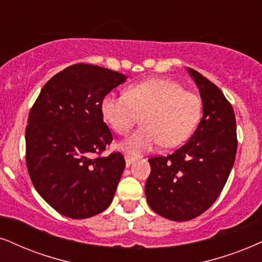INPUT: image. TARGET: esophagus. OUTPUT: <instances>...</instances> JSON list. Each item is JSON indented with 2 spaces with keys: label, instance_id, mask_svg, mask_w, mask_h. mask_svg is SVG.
Returning <instances> with one entry per match:
<instances>
[{
  "label": "esophagus",
  "instance_id": "1",
  "mask_svg": "<svg viewBox=\"0 0 262 262\" xmlns=\"http://www.w3.org/2000/svg\"><path fill=\"white\" fill-rule=\"evenodd\" d=\"M125 165L129 167V165H132V163L134 162V157H130V156H125Z\"/></svg>",
  "mask_w": 262,
  "mask_h": 262
}]
</instances>
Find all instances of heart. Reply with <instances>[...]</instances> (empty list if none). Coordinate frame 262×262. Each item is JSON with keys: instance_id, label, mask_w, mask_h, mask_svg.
<instances>
[{"instance_id": "1", "label": "heart", "mask_w": 262, "mask_h": 262, "mask_svg": "<svg viewBox=\"0 0 262 262\" xmlns=\"http://www.w3.org/2000/svg\"><path fill=\"white\" fill-rule=\"evenodd\" d=\"M104 121L117 134L125 135L138 123L142 127L118 146L139 156L156 146L175 147L186 141L201 120L202 101L173 79L151 78L128 87L125 94L105 95Z\"/></svg>"}]
</instances>
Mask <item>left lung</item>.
Returning a JSON list of instances; mask_svg holds the SVG:
<instances>
[{
  "label": "left lung",
  "mask_w": 262,
  "mask_h": 262,
  "mask_svg": "<svg viewBox=\"0 0 262 262\" xmlns=\"http://www.w3.org/2000/svg\"><path fill=\"white\" fill-rule=\"evenodd\" d=\"M187 71L200 89L203 117L184 146L148 160L151 174L145 185L151 209L173 221L194 219L211 207L226 184L237 152L232 105L213 82L193 69Z\"/></svg>",
  "instance_id": "obj_1"
}]
</instances>
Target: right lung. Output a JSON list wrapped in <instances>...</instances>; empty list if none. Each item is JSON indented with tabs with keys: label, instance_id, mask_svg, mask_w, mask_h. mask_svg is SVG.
<instances>
[{
	"label": "right lung",
	"instance_id": "1",
	"mask_svg": "<svg viewBox=\"0 0 262 262\" xmlns=\"http://www.w3.org/2000/svg\"><path fill=\"white\" fill-rule=\"evenodd\" d=\"M125 75L101 66L76 64L43 85L25 130L26 165L39 196L71 219L104 211L114 200L125 167L114 152L101 157L112 134L101 101Z\"/></svg>",
	"mask_w": 262,
	"mask_h": 262
}]
</instances>
